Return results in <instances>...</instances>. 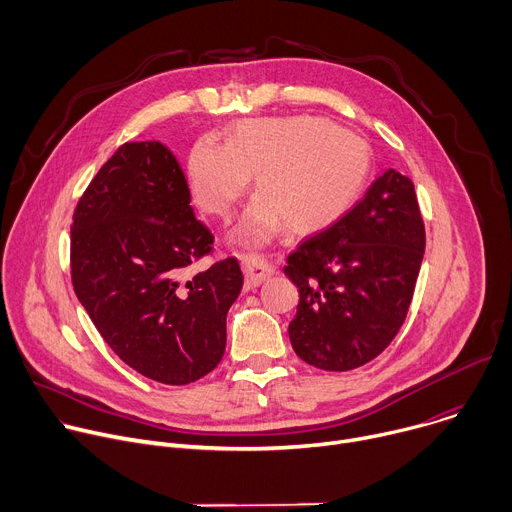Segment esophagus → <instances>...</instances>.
Returning a JSON list of instances; mask_svg holds the SVG:
<instances>
[{"mask_svg":"<svg viewBox=\"0 0 512 512\" xmlns=\"http://www.w3.org/2000/svg\"><path fill=\"white\" fill-rule=\"evenodd\" d=\"M243 271L247 289H253L259 287L273 273V265L261 255H243Z\"/></svg>","mask_w":512,"mask_h":512,"instance_id":"34e87169","label":"esophagus"}]
</instances>
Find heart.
<instances>
[{
    "mask_svg": "<svg viewBox=\"0 0 512 512\" xmlns=\"http://www.w3.org/2000/svg\"><path fill=\"white\" fill-rule=\"evenodd\" d=\"M371 174L369 143L314 115L241 121L225 145L200 139L188 158L196 204L223 221L255 176L257 196L235 231L249 247L265 245L285 227L294 235L334 227L360 202Z\"/></svg>",
    "mask_w": 512,
    "mask_h": 512,
    "instance_id": "obj_1",
    "label": "heart"
}]
</instances>
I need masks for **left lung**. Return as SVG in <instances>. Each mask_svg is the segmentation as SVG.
I'll use <instances>...</instances> for the list:
<instances>
[{
  "label": "left lung",
  "mask_w": 512,
  "mask_h": 512,
  "mask_svg": "<svg viewBox=\"0 0 512 512\" xmlns=\"http://www.w3.org/2000/svg\"><path fill=\"white\" fill-rule=\"evenodd\" d=\"M425 251L413 182L387 170L334 227L287 257L300 304L289 322L296 354L322 371L379 356L405 322Z\"/></svg>",
  "instance_id": "8db88e82"
}]
</instances>
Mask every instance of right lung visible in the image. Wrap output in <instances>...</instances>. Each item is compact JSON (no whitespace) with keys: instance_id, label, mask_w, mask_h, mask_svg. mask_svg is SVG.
<instances>
[{"instance_id":"1","label":"right lung","mask_w":512,"mask_h":512,"mask_svg":"<svg viewBox=\"0 0 512 512\" xmlns=\"http://www.w3.org/2000/svg\"><path fill=\"white\" fill-rule=\"evenodd\" d=\"M212 241L160 141L123 143L81 196L70 229L72 285L103 340L139 375L188 385L221 362L243 273L229 257L188 277Z\"/></svg>"}]
</instances>
